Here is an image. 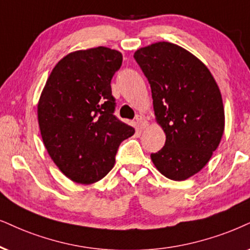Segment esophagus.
I'll list each match as a JSON object with an SVG mask.
<instances>
[{
    "label": "esophagus",
    "instance_id": "obj_1",
    "mask_svg": "<svg viewBox=\"0 0 250 250\" xmlns=\"http://www.w3.org/2000/svg\"><path fill=\"white\" fill-rule=\"evenodd\" d=\"M136 123H137V127L140 129H146L148 127V121L143 115L136 116Z\"/></svg>",
    "mask_w": 250,
    "mask_h": 250
}]
</instances>
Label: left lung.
Returning a JSON list of instances; mask_svg holds the SVG:
<instances>
[{"label":"left lung","mask_w":250,"mask_h":250,"mask_svg":"<svg viewBox=\"0 0 250 250\" xmlns=\"http://www.w3.org/2000/svg\"><path fill=\"white\" fill-rule=\"evenodd\" d=\"M134 58L151 86L165 146L151 154L167 179L185 181L209 163L222 141L225 112L219 86L200 59L175 43L142 47Z\"/></svg>","instance_id":"left-lung-1"}]
</instances>
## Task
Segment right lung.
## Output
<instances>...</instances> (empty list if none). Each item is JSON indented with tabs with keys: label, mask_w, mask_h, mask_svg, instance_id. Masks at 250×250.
Listing matches in <instances>:
<instances>
[{
	"label": "right lung",
	"mask_w": 250,
	"mask_h": 250,
	"mask_svg": "<svg viewBox=\"0 0 250 250\" xmlns=\"http://www.w3.org/2000/svg\"><path fill=\"white\" fill-rule=\"evenodd\" d=\"M121 64L119 50H75L56 63L40 94L43 144L59 169L76 183L105 178L114 167L119 145L135 132L113 114L110 81Z\"/></svg>",
	"instance_id": "right-lung-1"
}]
</instances>
